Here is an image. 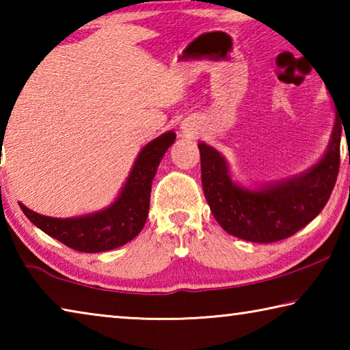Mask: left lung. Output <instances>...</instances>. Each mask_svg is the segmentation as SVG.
<instances>
[{"label": "left lung", "instance_id": "8db88e82", "mask_svg": "<svg viewBox=\"0 0 350 350\" xmlns=\"http://www.w3.org/2000/svg\"><path fill=\"white\" fill-rule=\"evenodd\" d=\"M342 128L336 117L327 152L312 170L260 191L234 185L221 154L199 144L202 187L213 216L225 232L250 242L269 244L299 232L321 213L335 187Z\"/></svg>", "mask_w": 350, "mask_h": 350}]
</instances>
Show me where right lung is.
<instances>
[{"label": "right lung", "instance_id": "right-lung-1", "mask_svg": "<svg viewBox=\"0 0 350 350\" xmlns=\"http://www.w3.org/2000/svg\"><path fill=\"white\" fill-rule=\"evenodd\" d=\"M174 139L176 134L170 131L140 151L120 196L109 208L72 219L47 217L25 205H20L21 210L40 230L74 250L98 253L125 245L144 228L150 210L152 179Z\"/></svg>", "mask_w": 350, "mask_h": 350}]
</instances>
